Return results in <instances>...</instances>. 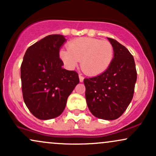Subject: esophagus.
I'll return each mask as SVG.
<instances>
[{"label":"esophagus","instance_id":"1","mask_svg":"<svg viewBox=\"0 0 156 156\" xmlns=\"http://www.w3.org/2000/svg\"><path fill=\"white\" fill-rule=\"evenodd\" d=\"M83 76H82L81 75H79V80H80V82H83Z\"/></svg>","mask_w":156,"mask_h":156}]
</instances>
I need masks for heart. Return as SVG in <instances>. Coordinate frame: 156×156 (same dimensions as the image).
Masks as SVG:
<instances>
[{"mask_svg": "<svg viewBox=\"0 0 156 156\" xmlns=\"http://www.w3.org/2000/svg\"><path fill=\"white\" fill-rule=\"evenodd\" d=\"M59 55L68 69H74L81 61L80 66L86 74L98 76L109 67L114 50L108 41L82 37L71 41L68 44V49L62 50Z\"/></svg>", "mask_w": 156, "mask_h": 156, "instance_id": "obj_1", "label": "heart"}]
</instances>
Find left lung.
I'll use <instances>...</instances> for the list:
<instances>
[{"instance_id": "8db88e82", "label": "left lung", "mask_w": 156, "mask_h": 156, "mask_svg": "<svg viewBox=\"0 0 156 156\" xmlns=\"http://www.w3.org/2000/svg\"><path fill=\"white\" fill-rule=\"evenodd\" d=\"M114 58L104 73L83 80L88 108L94 117L106 120L119 118L132 101L137 73L133 56L125 46L108 38Z\"/></svg>"}]
</instances>
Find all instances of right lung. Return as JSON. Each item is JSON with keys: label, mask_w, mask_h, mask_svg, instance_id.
<instances>
[{"label": "right lung", "mask_w": 156, "mask_h": 156, "mask_svg": "<svg viewBox=\"0 0 156 156\" xmlns=\"http://www.w3.org/2000/svg\"><path fill=\"white\" fill-rule=\"evenodd\" d=\"M65 41L63 35H48L30 46L23 57L20 67L23 100L39 119L59 116L79 83L76 71L62 68L59 51Z\"/></svg>", "instance_id": "add662e5"}]
</instances>
